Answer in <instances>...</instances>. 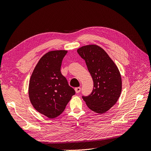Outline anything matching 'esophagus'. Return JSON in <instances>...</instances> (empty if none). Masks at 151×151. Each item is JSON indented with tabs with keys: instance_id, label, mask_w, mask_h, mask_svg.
I'll use <instances>...</instances> for the list:
<instances>
[{
	"instance_id": "1",
	"label": "esophagus",
	"mask_w": 151,
	"mask_h": 151,
	"mask_svg": "<svg viewBox=\"0 0 151 151\" xmlns=\"http://www.w3.org/2000/svg\"><path fill=\"white\" fill-rule=\"evenodd\" d=\"M81 88L80 87H77V88H75V91H76V93H79L80 91H81Z\"/></svg>"
}]
</instances>
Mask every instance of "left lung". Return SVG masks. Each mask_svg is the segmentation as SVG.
Returning a JSON list of instances; mask_svg holds the SVG:
<instances>
[{
  "mask_svg": "<svg viewBox=\"0 0 151 151\" xmlns=\"http://www.w3.org/2000/svg\"><path fill=\"white\" fill-rule=\"evenodd\" d=\"M77 53L86 62L92 77V93L83 99L91 110L103 114L109 110L119 98L122 78L119 70L107 53L96 45L82 47Z\"/></svg>",
  "mask_w": 151,
  "mask_h": 151,
  "instance_id": "obj_1",
  "label": "left lung"
}]
</instances>
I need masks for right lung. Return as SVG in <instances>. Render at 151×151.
<instances>
[{
  "label": "right lung",
  "mask_w": 151,
  "mask_h": 151,
  "mask_svg": "<svg viewBox=\"0 0 151 151\" xmlns=\"http://www.w3.org/2000/svg\"><path fill=\"white\" fill-rule=\"evenodd\" d=\"M67 53L66 50H54L45 54L31 76L30 101L36 111L49 118L60 115L76 93L60 71Z\"/></svg>",
  "instance_id": "obj_1"
}]
</instances>
